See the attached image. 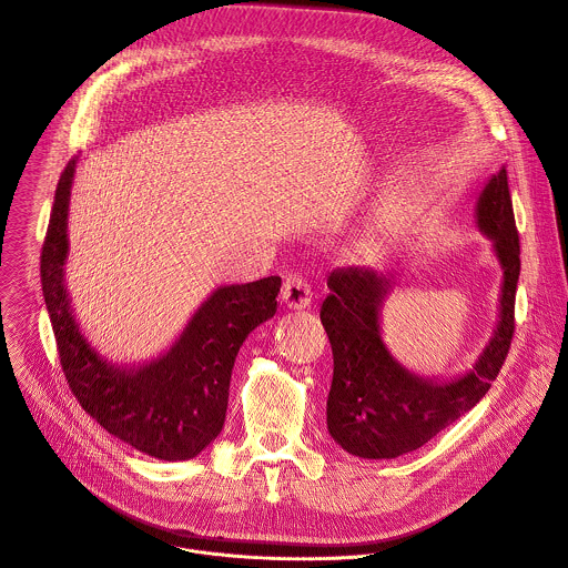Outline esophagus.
<instances>
[{
	"instance_id": "obj_1",
	"label": "esophagus",
	"mask_w": 568,
	"mask_h": 568,
	"mask_svg": "<svg viewBox=\"0 0 568 568\" xmlns=\"http://www.w3.org/2000/svg\"><path fill=\"white\" fill-rule=\"evenodd\" d=\"M282 302L284 306L288 308H306L311 304V297H313V291L308 286V282L300 275V273H291L286 280H284V286H282Z\"/></svg>"
}]
</instances>
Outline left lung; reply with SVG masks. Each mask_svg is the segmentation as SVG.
<instances>
[{
  "label": "left lung",
  "instance_id": "left-lung-1",
  "mask_svg": "<svg viewBox=\"0 0 568 568\" xmlns=\"http://www.w3.org/2000/svg\"><path fill=\"white\" fill-rule=\"evenodd\" d=\"M477 229L493 242L504 271L499 320L475 367L452 381H429L405 369L387 349L381 311L396 275L374 268H337L320 320L333 352L326 427L337 445L361 459H396L418 449L449 423L470 412L497 378L515 331L519 235L501 168L484 185L475 207Z\"/></svg>",
  "mask_w": 568,
  "mask_h": 568
}]
</instances>
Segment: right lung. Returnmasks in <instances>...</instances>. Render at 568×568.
<instances>
[{
	"mask_svg": "<svg viewBox=\"0 0 568 568\" xmlns=\"http://www.w3.org/2000/svg\"><path fill=\"white\" fill-rule=\"evenodd\" d=\"M75 163L71 159L60 176L40 264L67 383L91 418L143 455L161 462L194 459L223 427L235 358L248 333L275 315L282 280L271 275L219 286L165 354L143 365L109 363L80 331L64 284Z\"/></svg>",
	"mask_w": 568,
	"mask_h": 568,
	"instance_id": "1",
	"label": "right lung"
}]
</instances>
